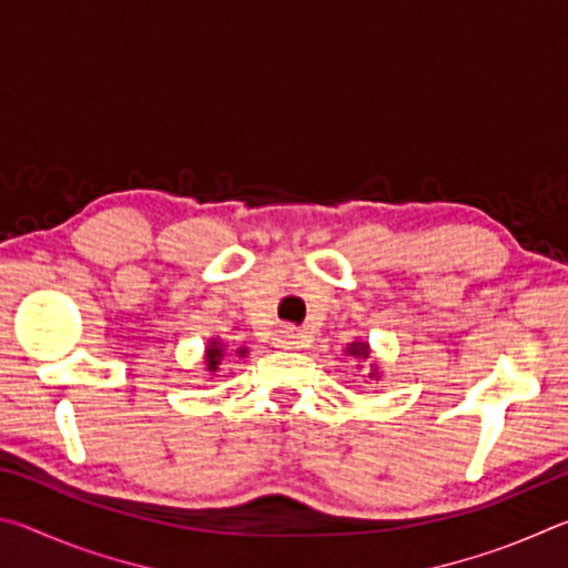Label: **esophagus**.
I'll return each mask as SVG.
<instances>
[{"mask_svg":"<svg viewBox=\"0 0 568 568\" xmlns=\"http://www.w3.org/2000/svg\"><path fill=\"white\" fill-rule=\"evenodd\" d=\"M297 338H301V333H297L293 325H281V328L275 331V343L281 345V348H291V345L297 343Z\"/></svg>","mask_w":568,"mask_h":568,"instance_id":"34e87169","label":"esophagus"}]
</instances>
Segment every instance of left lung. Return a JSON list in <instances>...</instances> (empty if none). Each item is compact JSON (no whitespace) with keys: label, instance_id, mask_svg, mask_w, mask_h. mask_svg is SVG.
<instances>
[{"label":"left lung","instance_id":"1","mask_svg":"<svg viewBox=\"0 0 568 568\" xmlns=\"http://www.w3.org/2000/svg\"><path fill=\"white\" fill-rule=\"evenodd\" d=\"M348 353H351V355H358V358H368V345H363V343H353L351 348H348Z\"/></svg>","mask_w":568,"mask_h":568}]
</instances>
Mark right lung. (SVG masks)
<instances>
[{"label":"right lung","mask_w":568,"mask_h":568,"mask_svg":"<svg viewBox=\"0 0 568 568\" xmlns=\"http://www.w3.org/2000/svg\"><path fill=\"white\" fill-rule=\"evenodd\" d=\"M220 358H223V348H220L217 343H213V345H210V348H207V368L215 371Z\"/></svg>","instance_id":"obj_1"}]
</instances>
